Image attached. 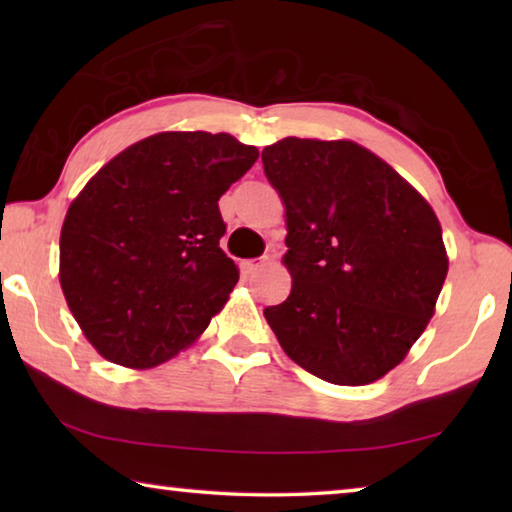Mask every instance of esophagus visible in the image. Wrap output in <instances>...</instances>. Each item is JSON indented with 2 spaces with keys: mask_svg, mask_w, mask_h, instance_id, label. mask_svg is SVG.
Instances as JSON below:
<instances>
[{
  "mask_svg": "<svg viewBox=\"0 0 512 512\" xmlns=\"http://www.w3.org/2000/svg\"><path fill=\"white\" fill-rule=\"evenodd\" d=\"M268 264V257H257V259H246V262H241V271L246 275H253L257 273L259 268Z\"/></svg>",
  "mask_w": 512,
  "mask_h": 512,
  "instance_id": "34e87169",
  "label": "esophagus"
}]
</instances>
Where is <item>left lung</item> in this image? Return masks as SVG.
<instances>
[{
	"mask_svg": "<svg viewBox=\"0 0 512 512\" xmlns=\"http://www.w3.org/2000/svg\"><path fill=\"white\" fill-rule=\"evenodd\" d=\"M287 210L291 293L264 316L282 350L339 386L384 377L420 339L447 277L438 216L391 164L350 140L262 151Z\"/></svg>",
	"mask_w": 512,
	"mask_h": 512,
	"instance_id": "left-lung-1",
	"label": "left lung"
}]
</instances>
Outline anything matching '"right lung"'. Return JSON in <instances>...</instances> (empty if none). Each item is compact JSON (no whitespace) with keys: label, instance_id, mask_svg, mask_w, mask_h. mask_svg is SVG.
Returning a JSON list of instances; mask_svg holds the SVG:
<instances>
[{"label":"right lung","instance_id":"1","mask_svg":"<svg viewBox=\"0 0 512 512\" xmlns=\"http://www.w3.org/2000/svg\"><path fill=\"white\" fill-rule=\"evenodd\" d=\"M259 158L228 133H158L94 173L60 230V287L101 357L171 359L205 332L239 271L219 198Z\"/></svg>","mask_w":512,"mask_h":512}]
</instances>
